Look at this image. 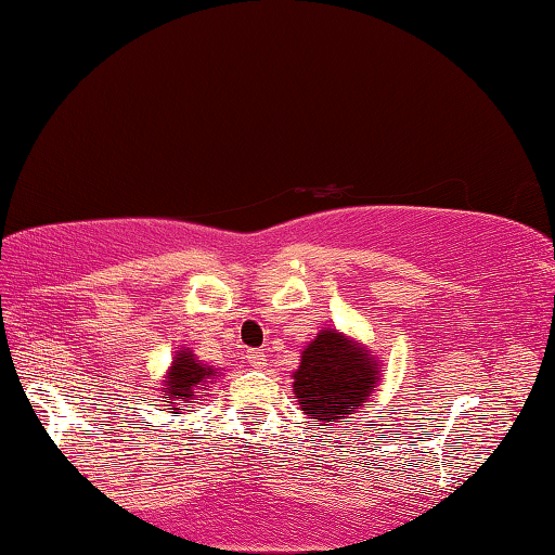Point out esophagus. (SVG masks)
Segmentation results:
<instances>
[{"instance_id":"34e87169","label":"esophagus","mask_w":555,"mask_h":555,"mask_svg":"<svg viewBox=\"0 0 555 555\" xmlns=\"http://www.w3.org/2000/svg\"><path fill=\"white\" fill-rule=\"evenodd\" d=\"M247 362H249L255 370H264V367H267V354L261 352V350H249V352H247Z\"/></svg>"}]
</instances>
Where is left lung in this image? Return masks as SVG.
I'll return each mask as SVG.
<instances>
[{"label":"left lung","mask_w":555,"mask_h":555,"mask_svg":"<svg viewBox=\"0 0 555 555\" xmlns=\"http://www.w3.org/2000/svg\"><path fill=\"white\" fill-rule=\"evenodd\" d=\"M382 364L370 357L352 337L333 331H321L311 345L300 352V364L294 372V393L300 411L331 426L347 413L367 406L379 382Z\"/></svg>","instance_id":"1"}]
</instances>
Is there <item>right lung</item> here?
Instances as JSON below:
<instances>
[{"mask_svg":"<svg viewBox=\"0 0 555 555\" xmlns=\"http://www.w3.org/2000/svg\"><path fill=\"white\" fill-rule=\"evenodd\" d=\"M218 377V370L203 364L193 350H178L173 357L171 370L166 372L162 391L168 406L173 411H181V406H193L195 397H205L203 389L208 387V382Z\"/></svg>","mask_w":555,"mask_h":555,"instance_id":"right-lung-1","label":"right lung"}]
</instances>
